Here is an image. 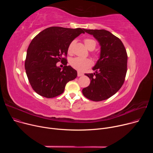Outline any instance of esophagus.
Returning a JSON list of instances; mask_svg holds the SVG:
<instances>
[{"label":"esophagus","mask_w":153,"mask_h":153,"mask_svg":"<svg viewBox=\"0 0 153 153\" xmlns=\"http://www.w3.org/2000/svg\"><path fill=\"white\" fill-rule=\"evenodd\" d=\"M83 74L82 73L79 72V71H78V72H77V76H78V77L82 76H83Z\"/></svg>","instance_id":"obj_1"}]
</instances>
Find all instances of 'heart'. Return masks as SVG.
<instances>
[{
	"instance_id": "b5f03b06",
	"label": "heart",
	"mask_w": 153,
	"mask_h": 153,
	"mask_svg": "<svg viewBox=\"0 0 153 153\" xmlns=\"http://www.w3.org/2000/svg\"><path fill=\"white\" fill-rule=\"evenodd\" d=\"M84 43L86 47L90 50H93L96 46V42L92 39L87 38L84 40ZM74 42H71L68 48V52L70 54H71L73 52V47ZM70 64L71 66L79 71H84L88 68L91 67L92 62L90 59L88 58H82V57H74L70 60Z\"/></svg>"
}]
</instances>
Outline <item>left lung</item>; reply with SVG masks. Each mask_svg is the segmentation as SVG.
I'll return each mask as SVG.
<instances>
[{
    "mask_svg": "<svg viewBox=\"0 0 153 153\" xmlns=\"http://www.w3.org/2000/svg\"><path fill=\"white\" fill-rule=\"evenodd\" d=\"M99 42L100 57L93 70L85 74L91 80L88 86L82 90L83 96L99 102L115 94L123 85L127 71V53L122 41L105 30H84Z\"/></svg>",
    "mask_w": 153,
    "mask_h": 153,
    "instance_id": "8db88e82",
    "label": "left lung"
}]
</instances>
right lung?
Listing matches in <instances>:
<instances>
[{
    "label": "right lung",
    "instance_id": "1",
    "mask_svg": "<svg viewBox=\"0 0 153 153\" xmlns=\"http://www.w3.org/2000/svg\"><path fill=\"white\" fill-rule=\"evenodd\" d=\"M85 29L49 27L31 42L27 53L25 68L29 82L38 94L53 98L63 93L66 84L76 78L77 71L67 66L68 48L71 42ZM61 61L62 70L56 63Z\"/></svg>",
    "mask_w": 153,
    "mask_h": 153
}]
</instances>
